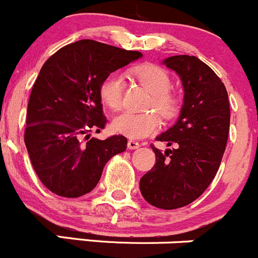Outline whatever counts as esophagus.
<instances>
[{
  "label": "esophagus",
  "instance_id": "1",
  "mask_svg": "<svg viewBox=\"0 0 258 258\" xmlns=\"http://www.w3.org/2000/svg\"><path fill=\"white\" fill-rule=\"evenodd\" d=\"M127 147H128L130 150H136L140 147V144L137 141H134V140H128V142H127Z\"/></svg>",
  "mask_w": 258,
  "mask_h": 258
}]
</instances>
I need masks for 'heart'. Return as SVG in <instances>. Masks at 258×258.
<instances>
[{
	"mask_svg": "<svg viewBox=\"0 0 258 258\" xmlns=\"http://www.w3.org/2000/svg\"><path fill=\"white\" fill-rule=\"evenodd\" d=\"M132 76L151 93L147 108H154L164 119H171L176 116L179 101L170 92L171 81L166 72L155 64H141L131 71ZM123 79L118 73H111L102 81L99 86V98L106 107L117 111L122 106ZM161 126L160 116L155 111L142 113L123 112L112 121L111 127L116 134L123 135L128 139H144L151 136Z\"/></svg>",
	"mask_w": 258,
	"mask_h": 258,
	"instance_id": "b5f03b06",
	"label": "heart"
}]
</instances>
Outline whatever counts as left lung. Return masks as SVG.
I'll list each match as a JSON object with an SVG mask.
<instances>
[{
    "label": "left lung",
    "instance_id": "8db88e82",
    "mask_svg": "<svg viewBox=\"0 0 258 258\" xmlns=\"http://www.w3.org/2000/svg\"><path fill=\"white\" fill-rule=\"evenodd\" d=\"M180 77L184 103L176 123L156 137L174 149L151 146L156 162L140 180L147 203L156 208L187 206L206 191L221 165L229 134L228 93L223 82L197 56L175 55L162 61Z\"/></svg>",
    "mask_w": 258,
    "mask_h": 258
}]
</instances>
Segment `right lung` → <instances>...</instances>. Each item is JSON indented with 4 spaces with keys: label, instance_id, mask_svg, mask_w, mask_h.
Returning <instances> with one entry per match:
<instances>
[{
    "label": "right lung",
    "instance_id": "1",
    "mask_svg": "<svg viewBox=\"0 0 258 258\" xmlns=\"http://www.w3.org/2000/svg\"><path fill=\"white\" fill-rule=\"evenodd\" d=\"M141 56L84 39L44 62L30 94L24 140L35 172L50 191L66 198L88 194L108 160L127 149L122 135L98 140L89 132H99L107 122L99 98L102 81Z\"/></svg>",
    "mask_w": 258,
    "mask_h": 258
}]
</instances>
